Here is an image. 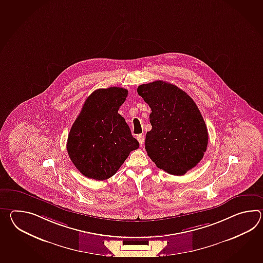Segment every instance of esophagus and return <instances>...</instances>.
Here are the masks:
<instances>
[{
	"label": "esophagus",
	"instance_id": "obj_1",
	"mask_svg": "<svg viewBox=\"0 0 263 263\" xmlns=\"http://www.w3.org/2000/svg\"><path fill=\"white\" fill-rule=\"evenodd\" d=\"M137 140L140 142V145L142 146L143 145V143H144L145 136H144V134L138 135V136H137Z\"/></svg>",
	"mask_w": 263,
	"mask_h": 263
}]
</instances>
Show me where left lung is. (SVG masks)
I'll return each mask as SVG.
<instances>
[{"label": "left lung", "mask_w": 263, "mask_h": 263, "mask_svg": "<svg viewBox=\"0 0 263 263\" xmlns=\"http://www.w3.org/2000/svg\"><path fill=\"white\" fill-rule=\"evenodd\" d=\"M138 93L152 110L145 139L149 158L170 175H185L203 158L209 141L197 105L181 88L161 80L140 85Z\"/></svg>", "instance_id": "8db88e82"}]
</instances>
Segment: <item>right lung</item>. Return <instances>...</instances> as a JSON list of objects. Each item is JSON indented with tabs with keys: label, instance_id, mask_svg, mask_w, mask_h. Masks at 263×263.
<instances>
[{
	"label": "right lung",
	"instance_id": "right-lung-1",
	"mask_svg": "<svg viewBox=\"0 0 263 263\" xmlns=\"http://www.w3.org/2000/svg\"><path fill=\"white\" fill-rule=\"evenodd\" d=\"M128 94L123 88H99L86 100L70 128L67 151L86 177L105 180L117 173L140 143L118 113Z\"/></svg>",
	"mask_w": 263,
	"mask_h": 263
}]
</instances>
